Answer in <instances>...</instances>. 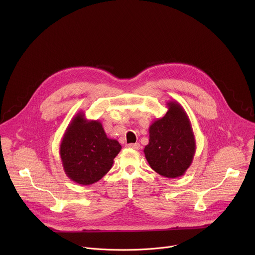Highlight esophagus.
Here are the masks:
<instances>
[{
    "mask_svg": "<svg viewBox=\"0 0 255 255\" xmlns=\"http://www.w3.org/2000/svg\"><path fill=\"white\" fill-rule=\"evenodd\" d=\"M127 147L138 150L140 148V144L139 143H131V144H127Z\"/></svg>",
    "mask_w": 255,
    "mask_h": 255,
    "instance_id": "esophagus-1",
    "label": "esophagus"
}]
</instances>
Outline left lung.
Wrapping results in <instances>:
<instances>
[{
  "label": "left lung",
  "instance_id": "8db88e82",
  "mask_svg": "<svg viewBox=\"0 0 255 255\" xmlns=\"http://www.w3.org/2000/svg\"><path fill=\"white\" fill-rule=\"evenodd\" d=\"M166 114L149 126V143L144 154L150 167L158 174L175 178L191 166L196 139L187 112L176 101L166 103Z\"/></svg>",
  "mask_w": 255,
  "mask_h": 255
}]
</instances>
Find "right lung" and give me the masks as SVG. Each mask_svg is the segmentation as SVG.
<instances>
[{
  "instance_id": "add662e5",
  "label": "right lung",
  "mask_w": 255,
  "mask_h": 255,
  "mask_svg": "<svg viewBox=\"0 0 255 255\" xmlns=\"http://www.w3.org/2000/svg\"><path fill=\"white\" fill-rule=\"evenodd\" d=\"M121 148L116 139L107 137L99 120H88L81 111L62 136L59 154L65 174L79 185L89 186L111 169Z\"/></svg>"
}]
</instances>
